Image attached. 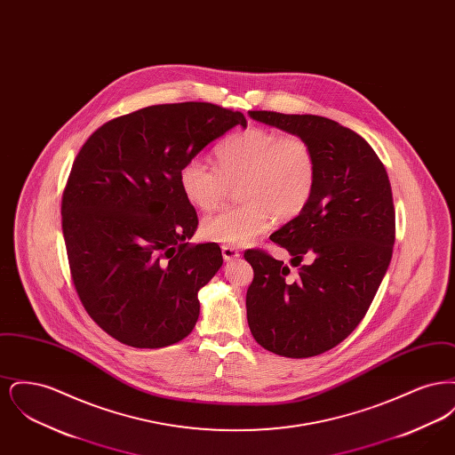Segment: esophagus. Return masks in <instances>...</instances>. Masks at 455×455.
Here are the masks:
<instances>
[{"label":"esophagus","mask_w":455,"mask_h":455,"mask_svg":"<svg viewBox=\"0 0 455 455\" xmlns=\"http://www.w3.org/2000/svg\"><path fill=\"white\" fill-rule=\"evenodd\" d=\"M221 254H223V259L234 260L240 258V252H238L235 247H230V245H221Z\"/></svg>","instance_id":"34e87169"}]
</instances>
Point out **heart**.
I'll return each instance as SVG.
<instances>
[{
    "label": "heart",
    "instance_id": "obj_1",
    "mask_svg": "<svg viewBox=\"0 0 455 455\" xmlns=\"http://www.w3.org/2000/svg\"><path fill=\"white\" fill-rule=\"evenodd\" d=\"M218 167L203 158L188 160L179 184L186 199L203 212L218 208L230 186L243 204L204 218L201 234L210 242L247 245L269 227L273 217L290 221L302 215L317 184V158L300 134L245 128L217 148Z\"/></svg>",
    "mask_w": 455,
    "mask_h": 455
}]
</instances>
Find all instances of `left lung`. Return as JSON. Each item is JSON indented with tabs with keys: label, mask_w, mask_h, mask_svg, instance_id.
<instances>
[{
	"label": "left lung",
	"mask_w": 455,
	"mask_h": 455,
	"mask_svg": "<svg viewBox=\"0 0 455 455\" xmlns=\"http://www.w3.org/2000/svg\"><path fill=\"white\" fill-rule=\"evenodd\" d=\"M249 116L303 136L315 152L317 184L302 215L269 237L290 252L295 276L264 251L243 252L254 269L247 323L267 351L315 356L362 323L389 267L395 238L389 175L367 141L336 121L271 110ZM305 257L308 265L301 264Z\"/></svg>",
	"instance_id": "left-lung-1"
}]
</instances>
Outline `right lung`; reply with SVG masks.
<instances>
[{"label": "right lung", "instance_id": "obj_1", "mask_svg": "<svg viewBox=\"0 0 455 455\" xmlns=\"http://www.w3.org/2000/svg\"><path fill=\"white\" fill-rule=\"evenodd\" d=\"M237 124L242 112L208 102L150 106L108 121L76 155L61 201L71 280L119 343L171 347L195 329L197 291L223 258L215 242H186L197 215L179 172Z\"/></svg>", "mask_w": 455, "mask_h": 455}]
</instances>
